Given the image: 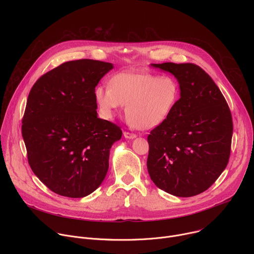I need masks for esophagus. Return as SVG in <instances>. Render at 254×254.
<instances>
[{"label": "esophagus", "mask_w": 254, "mask_h": 254, "mask_svg": "<svg viewBox=\"0 0 254 254\" xmlns=\"http://www.w3.org/2000/svg\"><path fill=\"white\" fill-rule=\"evenodd\" d=\"M124 135H125L126 138H129V139H132V138H135V137H136V134L131 133V132H129V131H125V132H124Z\"/></svg>", "instance_id": "34e87169"}]
</instances>
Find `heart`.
Listing matches in <instances>:
<instances>
[{"label": "heart", "instance_id": "b5f03b06", "mask_svg": "<svg viewBox=\"0 0 254 254\" xmlns=\"http://www.w3.org/2000/svg\"><path fill=\"white\" fill-rule=\"evenodd\" d=\"M95 98L107 118L126 105L125 114L131 126L140 130L162 125L171 115L179 98V86L169 76L137 72H124L98 86Z\"/></svg>", "mask_w": 254, "mask_h": 254}]
</instances>
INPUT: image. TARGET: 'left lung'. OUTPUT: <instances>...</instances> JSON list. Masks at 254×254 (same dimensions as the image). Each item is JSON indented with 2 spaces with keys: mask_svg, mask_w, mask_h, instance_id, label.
<instances>
[{
  "mask_svg": "<svg viewBox=\"0 0 254 254\" xmlns=\"http://www.w3.org/2000/svg\"><path fill=\"white\" fill-rule=\"evenodd\" d=\"M152 66L177 78L180 98L169 118L148 135V172L161 190L192 197L210 188L228 164L231 113L218 86L198 65Z\"/></svg>",
  "mask_w": 254,
  "mask_h": 254,
  "instance_id": "8db88e82",
  "label": "left lung"
}]
</instances>
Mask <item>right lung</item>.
<instances>
[{"label": "right lung", "instance_id": "obj_1", "mask_svg": "<svg viewBox=\"0 0 254 254\" xmlns=\"http://www.w3.org/2000/svg\"><path fill=\"white\" fill-rule=\"evenodd\" d=\"M112 63L80 59L48 71L30 90L22 135L33 173L52 192L82 198L108 170L120 127L97 118L95 86Z\"/></svg>", "mask_w": 254, "mask_h": 254}]
</instances>
